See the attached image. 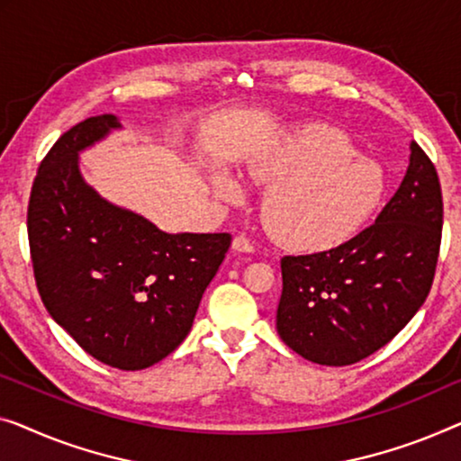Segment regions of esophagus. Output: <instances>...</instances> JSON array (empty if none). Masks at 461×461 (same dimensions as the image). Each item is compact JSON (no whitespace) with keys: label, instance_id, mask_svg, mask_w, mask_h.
Masks as SVG:
<instances>
[{"label":"esophagus","instance_id":"1","mask_svg":"<svg viewBox=\"0 0 461 461\" xmlns=\"http://www.w3.org/2000/svg\"><path fill=\"white\" fill-rule=\"evenodd\" d=\"M231 250L233 252H254V246L246 236H236L231 240Z\"/></svg>","mask_w":461,"mask_h":461}]
</instances>
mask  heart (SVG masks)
Here are the masks:
<instances>
[{
  "mask_svg": "<svg viewBox=\"0 0 461 461\" xmlns=\"http://www.w3.org/2000/svg\"><path fill=\"white\" fill-rule=\"evenodd\" d=\"M249 176L269 186L263 221L296 252L339 249L370 221L384 196L379 163L364 159L349 136L333 126H306L284 136L249 163ZM219 201L238 204L244 188L225 169L211 171Z\"/></svg>",
  "mask_w": 461,
  "mask_h": 461,
  "instance_id": "b5f03b06",
  "label": "heart"
}]
</instances>
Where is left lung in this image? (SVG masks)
Masks as SVG:
<instances>
[{"instance_id":"8db88e82","label":"left lung","mask_w":461,"mask_h":461,"mask_svg":"<svg viewBox=\"0 0 461 461\" xmlns=\"http://www.w3.org/2000/svg\"><path fill=\"white\" fill-rule=\"evenodd\" d=\"M443 228L435 165H410L376 221L339 249L281 258L277 333L302 358L346 366L389 343L427 300Z\"/></svg>"}]
</instances>
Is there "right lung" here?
<instances>
[{
  "label": "right lung",
  "mask_w": 461,
  "mask_h": 461,
  "mask_svg": "<svg viewBox=\"0 0 461 461\" xmlns=\"http://www.w3.org/2000/svg\"><path fill=\"white\" fill-rule=\"evenodd\" d=\"M122 130L88 118L53 144L34 177L29 242L51 319L103 364L142 370L190 333L198 304L231 244L230 233H167L101 196L80 153Z\"/></svg>",
  "instance_id": "add662e5"
}]
</instances>
